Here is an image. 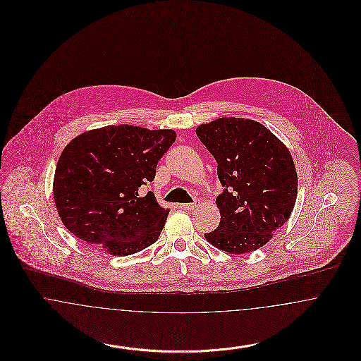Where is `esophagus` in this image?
<instances>
[{"label": "esophagus", "mask_w": 361, "mask_h": 361, "mask_svg": "<svg viewBox=\"0 0 361 361\" xmlns=\"http://www.w3.org/2000/svg\"><path fill=\"white\" fill-rule=\"evenodd\" d=\"M183 207H184L185 209H188V211H192V209H196V208L199 207V202H195V203H187V204H183Z\"/></svg>", "instance_id": "esophagus-1"}]
</instances>
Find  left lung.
<instances>
[{"label":"left lung","mask_w":361,"mask_h":361,"mask_svg":"<svg viewBox=\"0 0 361 361\" xmlns=\"http://www.w3.org/2000/svg\"><path fill=\"white\" fill-rule=\"evenodd\" d=\"M196 134L218 162L221 222L204 234L215 247L243 255L264 246L290 219L298 195L291 153L265 126L240 118L200 124Z\"/></svg>","instance_id":"obj_1"}]
</instances>
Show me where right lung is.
I'll return each instance as SVG.
<instances>
[{"label": "right lung", "mask_w": 361, "mask_h": 361, "mask_svg": "<svg viewBox=\"0 0 361 361\" xmlns=\"http://www.w3.org/2000/svg\"><path fill=\"white\" fill-rule=\"evenodd\" d=\"M173 130L106 126L74 137L54 176V200L62 224L78 240L112 256H130L158 240L169 209L140 187L154 180Z\"/></svg>", "instance_id": "add662e5"}]
</instances>
